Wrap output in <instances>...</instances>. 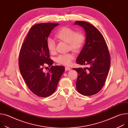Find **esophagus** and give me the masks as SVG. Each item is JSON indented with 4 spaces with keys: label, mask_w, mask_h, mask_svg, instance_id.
<instances>
[{
    "label": "esophagus",
    "mask_w": 128,
    "mask_h": 128,
    "mask_svg": "<svg viewBox=\"0 0 128 128\" xmlns=\"http://www.w3.org/2000/svg\"><path fill=\"white\" fill-rule=\"evenodd\" d=\"M71 68L68 66H66L65 67V70L66 71H68V70H70Z\"/></svg>",
    "instance_id": "1"
}]
</instances>
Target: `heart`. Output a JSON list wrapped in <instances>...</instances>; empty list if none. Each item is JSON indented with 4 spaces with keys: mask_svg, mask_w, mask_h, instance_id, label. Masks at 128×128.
Instances as JSON below:
<instances>
[{
    "mask_svg": "<svg viewBox=\"0 0 128 128\" xmlns=\"http://www.w3.org/2000/svg\"><path fill=\"white\" fill-rule=\"evenodd\" d=\"M55 36L60 40L68 44V48L74 52H79L83 47L85 40L86 36L81 31H76L74 28L63 26L55 34ZM55 42L52 38H49L47 41V47L51 53L55 51ZM74 55L73 53H68L58 55L56 58V62L60 64L69 65L74 60Z\"/></svg>",
    "mask_w": 128,
    "mask_h": 128,
    "instance_id": "b5f03b06",
    "label": "heart"
}]
</instances>
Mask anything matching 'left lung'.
I'll list each match as a JSON object with an SVG mask.
<instances>
[{
	"label": "left lung",
	"mask_w": 128,
	"mask_h": 128,
	"mask_svg": "<svg viewBox=\"0 0 128 128\" xmlns=\"http://www.w3.org/2000/svg\"><path fill=\"white\" fill-rule=\"evenodd\" d=\"M74 24L85 30V44L76 59V63L88 65L85 68H73L78 73L77 91L85 96L94 95L102 88L109 71L111 58L104 37L98 29L90 24L76 21Z\"/></svg>",
	"instance_id": "obj_1"
}]
</instances>
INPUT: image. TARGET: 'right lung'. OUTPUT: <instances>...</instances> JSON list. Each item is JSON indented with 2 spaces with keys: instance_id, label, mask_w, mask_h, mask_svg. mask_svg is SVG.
Listing matches in <instances>:
<instances>
[{
  "instance_id": "add662e5",
  "label": "right lung",
  "mask_w": 128,
  "mask_h": 128,
  "mask_svg": "<svg viewBox=\"0 0 128 128\" xmlns=\"http://www.w3.org/2000/svg\"><path fill=\"white\" fill-rule=\"evenodd\" d=\"M59 24L42 23L34 25L22 44L19 55V67L27 86L34 94L42 97L52 95L64 71V66H53L47 47L48 37ZM51 67L46 73L45 66ZM48 68V67H46Z\"/></svg>"
}]
</instances>
